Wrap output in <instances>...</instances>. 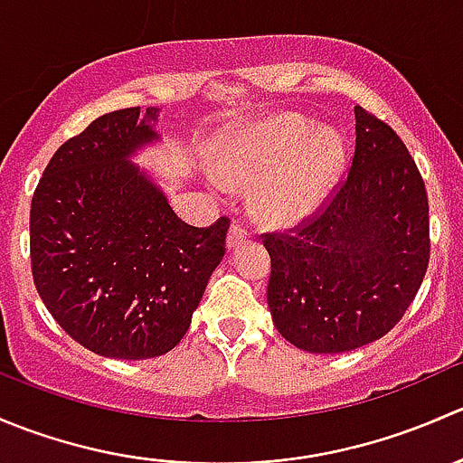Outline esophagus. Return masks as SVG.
Here are the masks:
<instances>
[{"mask_svg": "<svg viewBox=\"0 0 463 463\" xmlns=\"http://www.w3.org/2000/svg\"><path fill=\"white\" fill-rule=\"evenodd\" d=\"M250 237V228L246 226L241 219H232L231 228H228V246H237L241 244V241H246Z\"/></svg>", "mask_w": 463, "mask_h": 463, "instance_id": "esophagus-1", "label": "esophagus"}]
</instances>
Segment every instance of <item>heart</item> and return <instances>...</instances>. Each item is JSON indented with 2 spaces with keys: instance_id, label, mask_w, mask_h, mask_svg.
Listing matches in <instances>:
<instances>
[{
  "instance_id": "heart-1",
  "label": "heart",
  "mask_w": 463,
  "mask_h": 463,
  "mask_svg": "<svg viewBox=\"0 0 463 463\" xmlns=\"http://www.w3.org/2000/svg\"><path fill=\"white\" fill-rule=\"evenodd\" d=\"M345 161L338 134L284 114L244 129L222 156V175L240 188L258 185L255 214L269 223L307 217L334 185Z\"/></svg>"
}]
</instances>
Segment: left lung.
<instances>
[{
    "label": "left lung",
    "mask_w": 463,
    "mask_h": 463,
    "mask_svg": "<svg viewBox=\"0 0 463 463\" xmlns=\"http://www.w3.org/2000/svg\"><path fill=\"white\" fill-rule=\"evenodd\" d=\"M356 147L316 213L264 232L266 300L279 334L314 354L383 338L412 305L430 261L428 193L399 134L354 107Z\"/></svg>",
    "instance_id": "1"
}]
</instances>
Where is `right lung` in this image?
Returning a JSON list of instances; mask_svg holds the SVG:
<instances>
[{"instance_id": "right-lung-1", "label": "right lung", "mask_w": 463, "mask_h": 463, "mask_svg": "<svg viewBox=\"0 0 463 463\" xmlns=\"http://www.w3.org/2000/svg\"><path fill=\"white\" fill-rule=\"evenodd\" d=\"M156 111L98 116L60 145L33 193V282L55 322L98 356L141 361L176 347L226 253L231 219L188 226L128 161L156 138Z\"/></svg>"}]
</instances>
